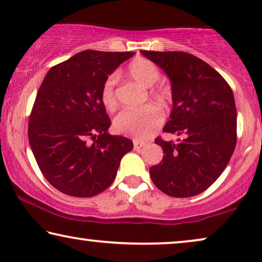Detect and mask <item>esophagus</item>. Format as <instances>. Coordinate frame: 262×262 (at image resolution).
<instances>
[{"label": "esophagus", "instance_id": "34e87169", "mask_svg": "<svg viewBox=\"0 0 262 262\" xmlns=\"http://www.w3.org/2000/svg\"><path fill=\"white\" fill-rule=\"evenodd\" d=\"M144 145H145L144 142L138 141V139H134V149L135 150H139L141 148H143Z\"/></svg>", "mask_w": 262, "mask_h": 262}]
</instances>
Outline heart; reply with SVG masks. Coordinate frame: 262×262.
Masks as SVG:
<instances>
[{"mask_svg": "<svg viewBox=\"0 0 262 262\" xmlns=\"http://www.w3.org/2000/svg\"><path fill=\"white\" fill-rule=\"evenodd\" d=\"M127 76L144 88H150L159 81L161 76L159 68L151 60L138 57L128 64ZM116 77L111 75L103 81L100 91V99L103 107L110 112L117 108V98L114 93ZM150 95L156 101L166 105L169 100V92L164 87H156L150 91ZM163 121V113L154 103H149L136 110H126L118 114L114 119V130L118 134L143 141L149 138Z\"/></svg>", "mask_w": 262, "mask_h": 262, "instance_id": "b5f03b06", "label": "heart"}]
</instances>
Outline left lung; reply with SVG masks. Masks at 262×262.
I'll use <instances>...</instances> for the list:
<instances>
[{
  "mask_svg": "<svg viewBox=\"0 0 262 262\" xmlns=\"http://www.w3.org/2000/svg\"><path fill=\"white\" fill-rule=\"evenodd\" d=\"M171 83V108L163 132L177 143L156 138L163 150L151 180L163 193L187 198L210 187L228 166L236 145L235 99L227 81L198 57L180 51H141Z\"/></svg>",
  "mask_w": 262,
  "mask_h": 262,
  "instance_id": "8db88e82",
  "label": "left lung"
}]
</instances>
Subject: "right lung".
Here are the masks:
<instances>
[{
	"mask_svg": "<svg viewBox=\"0 0 262 262\" xmlns=\"http://www.w3.org/2000/svg\"><path fill=\"white\" fill-rule=\"evenodd\" d=\"M134 52L85 50L48 71L28 121V141L46 180L59 192L94 196L117 177L134 143L108 134L103 81Z\"/></svg>",
	"mask_w": 262,
	"mask_h": 262,
	"instance_id": "right-lung-1",
	"label": "right lung"
}]
</instances>
